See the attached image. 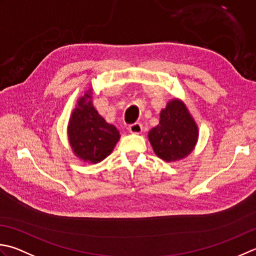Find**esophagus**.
I'll return each mask as SVG.
<instances>
[{"label":"esophagus","instance_id":"34e87169","mask_svg":"<svg viewBox=\"0 0 256 256\" xmlns=\"http://www.w3.org/2000/svg\"><path fill=\"white\" fill-rule=\"evenodd\" d=\"M128 131L131 132V133H133V134H140V133H142V131H143L142 124L138 123V122L134 123V124H131V125H130V126H128Z\"/></svg>","mask_w":256,"mask_h":256}]
</instances>
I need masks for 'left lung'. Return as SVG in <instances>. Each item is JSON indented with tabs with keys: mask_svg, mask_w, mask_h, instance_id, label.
Returning a JSON list of instances; mask_svg holds the SVG:
<instances>
[{
	"mask_svg": "<svg viewBox=\"0 0 256 256\" xmlns=\"http://www.w3.org/2000/svg\"><path fill=\"white\" fill-rule=\"evenodd\" d=\"M198 130L182 101L172 100L160 114V123L148 132L155 154L166 162L178 161L193 151Z\"/></svg>",
	"mask_w": 256,
	"mask_h": 256,
	"instance_id": "left-lung-1",
	"label": "left lung"
}]
</instances>
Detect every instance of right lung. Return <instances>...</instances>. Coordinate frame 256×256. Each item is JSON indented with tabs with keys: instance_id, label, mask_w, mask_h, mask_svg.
I'll return each instance as SVG.
<instances>
[{
	"instance_id": "right-lung-1",
	"label": "right lung",
	"mask_w": 256,
	"mask_h": 256,
	"mask_svg": "<svg viewBox=\"0 0 256 256\" xmlns=\"http://www.w3.org/2000/svg\"><path fill=\"white\" fill-rule=\"evenodd\" d=\"M91 91L78 100L68 122V141L73 152L84 162L98 163L108 156L118 141L120 133L112 124L94 108Z\"/></svg>"
}]
</instances>
